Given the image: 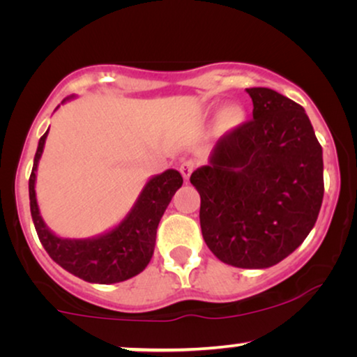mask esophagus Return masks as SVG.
Returning <instances> with one entry per match:
<instances>
[{
  "instance_id": "obj_1",
  "label": "esophagus",
  "mask_w": 357,
  "mask_h": 357,
  "mask_svg": "<svg viewBox=\"0 0 357 357\" xmlns=\"http://www.w3.org/2000/svg\"><path fill=\"white\" fill-rule=\"evenodd\" d=\"M195 167H197V165H195L193 160H185V162L180 165V174H182V177L185 180H188L190 175H192V172L195 170Z\"/></svg>"
}]
</instances>
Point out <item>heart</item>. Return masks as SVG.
Segmentation results:
<instances>
[{
  "label": "heart",
  "mask_w": 357,
  "mask_h": 357,
  "mask_svg": "<svg viewBox=\"0 0 357 357\" xmlns=\"http://www.w3.org/2000/svg\"><path fill=\"white\" fill-rule=\"evenodd\" d=\"M219 109V104H214L208 105L206 109V114H214ZM243 115H245V112H243V109L241 105L237 104H229L224 107V109L221 110V114H219L218 116V121H219V126H221L222 130H232L236 128V126H238L242 123L243 120Z\"/></svg>",
  "instance_id": "1"
}]
</instances>
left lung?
<instances>
[{
    "instance_id": "obj_1",
    "label": "left lung",
    "mask_w": 357,
    "mask_h": 357,
    "mask_svg": "<svg viewBox=\"0 0 357 357\" xmlns=\"http://www.w3.org/2000/svg\"><path fill=\"white\" fill-rule=\"evenodd\" d=\"M253 120L219 138L190 182L214 255L247 270L291 255L319 218L324 155L305 110L268 87L245 89Z\"/></svg>"
}]
</instances>
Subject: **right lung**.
<instances>
[{
  "label": "right lung",
  "instance_id": "add662e5",
  "mask_svg": "<svg viewBox=\"0 0 357 357\" xmlns=\"http://www.w3.org/2000/svg\"><path fill=\"white\" fill-rule=\"evenodd\" d=\"M71 99H75V96L66 97L61 104ZM47 135L48 130L38 141L32 174L29 178L32 221L43 248L63 270L87 282L114 284L139 275L153 258L160 218L175 192L182 187V175L175 169H169L151 177L123 221L110 231L89 238L60 237L47 227L36 197L37 167Z\"/></svg>",
  "mask_w": 357,
  "mask_h": 357
}]
</instances>
